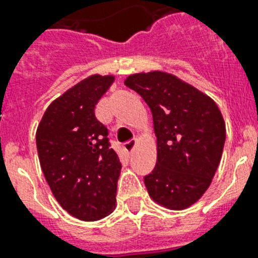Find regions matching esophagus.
<instances>
[{
    "mask_svg": "<svg viewBox=\"0 0 258 258\" xmlns=\"http://www.w3.org/2000/svg\"><path fill=\"white\" fill-rule=\"evenodd\" d=\"M135 145H137V139H131V141L125 142L124 145H123V149H124L125 153H131L134 150V147H135Z\"/></svg>",
    "mask_w": 258,
    "mask_h": 258,
    "instance_id": "1",
    "label": "esophagus"
}]
</instances>
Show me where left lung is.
<instances>
[{"label":"left lung","mask_w":258,"mask_h":258,"mask_svg":"<svg viewBox=\"0 0 258 258\" xmlns=\"http://www.w3.org/2000/svg\"><path fill=\"white\" fill-rule=\"evenodd\" d=\"M128 88L151 109L157 135V165L145 184L155 202L169 209L196 204L220 165L226 128L213 99L171 74L130 75Z\"/></svg>","instance_id":"8db88e82"}]
</instances>
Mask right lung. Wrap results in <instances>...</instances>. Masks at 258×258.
Segmentation results:
<instances>
[{
    "label": "right lung",
    "instance_id": "add662e5",
    "mask_svg": "<svg viewBox=\"0 0 258 258\" xmlns=\"http://www.w3.org/2000/svg\"><path fill=\"white\" fill-rule=\"evenodd\" d=\"M113 76L92 75L46 108L37 133L38 159L54 198L71 216L97 221L115 209L121 163L95 105Z\"/></svg>",
    "mask_w": 258,
    "mask_h": 258
}]
</instances>
